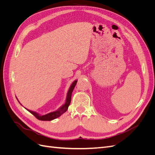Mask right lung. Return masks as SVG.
<instances>
[{"instance_id":"right-lung-1","label":"right lung","mask_w":155,"mask_h":155,"mask_svg":"<svg viewBox=\"0 0 155 155\" xmlns=\"http://www.w3.org/2000/svg\"><path fill=\"white\" fill-rule=\"evenodd\" d=\"M77 82H78L77 80H75L72 83V85H71V86H70L69 90H68V91L67 92V98H66V100H65L64 104H63L57 110L50 112V113H48V114H45V115H41L39 113H37V112H36L28 110V109H26V108H25V109L27 110H28L31 114H32L33 115H34L35 117L36 118H37L38 120H42V121H51V120H54L55 118H58V117H59L61 115H62L63 113H64V112L67 110L68 108V106L70 105V101H71L72 93L73 92V90H74L75 86H76V85ZM18 102H19V101H18ZM19 104H20V102H19Z\"/></svg>"}]
</instances>
